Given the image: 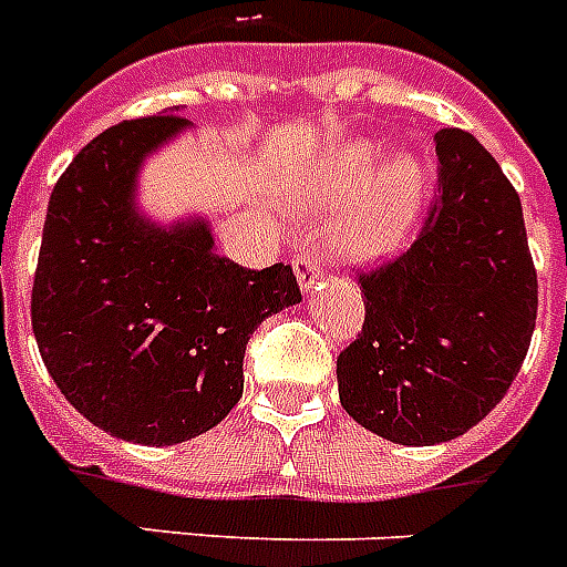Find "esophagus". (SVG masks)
Masks as SVG:
<instances>
[{
  "label": "esophagus",
  "mask_w": 567,
  "mask_h": 567,
  "mask_svg": "<svg viewBox=\"0 0 567 567\" xmlns=\"http://www.w3.org/2000/svg\"><path fill=\"white\" fill-rule=\"evenodd\" d=\"M293 274H297L299 291H302V293L315 291L317 282L323 279V274H320V265H317L315 252H311V250H302L297 259H293Z\"/></svg>",
  "instance_id": "esophagus-1"
}]
</instances>
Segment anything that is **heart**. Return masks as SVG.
<instances>
[{
	"label": "heart",
	"mask_w": 567,
	"mask_h": 567,
	"mask_svg": "<svg viewBox=\"0 0 567 567\" xmlns=\"http://www.w3.org/2000/svg\"><path fill=\"white\" fill-rule=\"evenodd\" d=\"M379 151L358 145L320 186L329 204L349 206L331 227V250L352 265H372L393 256L416 224L425 200V174L413 159H395L375 177Z\"/></svg>",
	"instance_id": "b5f03b06"
}]
</instances>
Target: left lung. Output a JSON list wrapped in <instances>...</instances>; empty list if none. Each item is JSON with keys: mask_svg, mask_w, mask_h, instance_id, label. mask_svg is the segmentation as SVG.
Wrapping results in <instances>:
<instances>
[{"mask_svg": "<svg viewBox=\"0 0 567 567\" xmlns=\"http://www.w3.org/2000/svg\"><path fill=\"white\" fill-rule=\"evenodd\" d=\"M440 195L408 252L361 274L363 329L338 358L340 404L399 445L457 440L504 399L536 329L522 200L466 131L434 136Z\"/></svg>", "mask_w": 567, "mask_h": 567, "instance_id": "left-lung-1", "label": "left lung"}]
</instances>
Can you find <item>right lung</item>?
Wrapping results in <instances>:
<instances>
[{"label": "right lung", "instance_id": "1", "mask_svg": "<svg viewBox=\"0 0 567 567\" xmlns=\"http://www.w3.org/2000/svg\"><path fill=\"white\" fill-rule=\"evenodd\" d=\"M192 122L131 118L81 148L49 197L31 291L45 370L95 427L140 445L206 434L244 393V349L297 306L291 265L238 268L206 218L159 224L140 172Z\"/></svg>", "mask_w": 567, "mask_h": 567}]
</instances>
